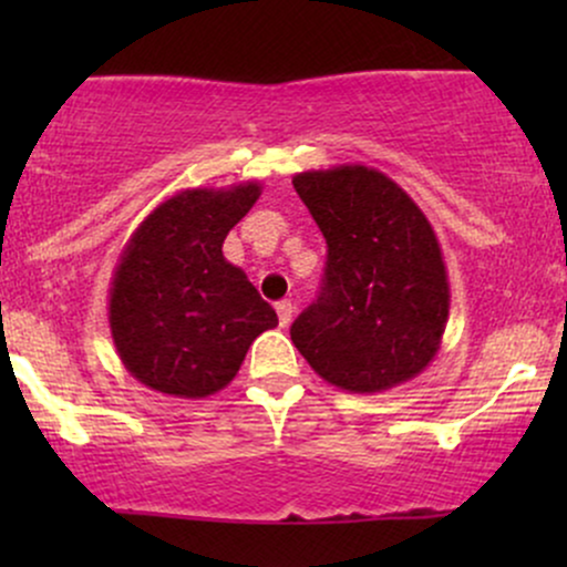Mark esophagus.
Segmentation results:
<instances>
[{"label":"esophagus","mask_w":567,"mask_h":567,"mask_svg":"<svg viewBox=\"0 0 567 567\" xmlns=\"http://www.w3.org/2000/svg\"><path fill=\"white\" fill-rule=\"evenodd\" d=\"M292 315H296V306L290 301H279L277 303V317H279V328H288L292 322Z\"/></svg>","instance_id":"obj_1"}]
</instances>
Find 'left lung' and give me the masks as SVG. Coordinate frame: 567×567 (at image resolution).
I'll return each instance as SVG.
<instances>
[{
	"label": "left lung",
	"mask_w": 567,
	"mask_h": 567,
	"mask_svg": "<svg viewBox=\"0 0 567 567\" xmlns=\"http://www.w3.org/2000/svg\"><path fill=\"white\" fill-rule=\"evenodd\" d=\"M328 243L322 288L290 338L315 373L351 394L400 386L440 351L451 309L442 247L421 207L365 165L292 178Z\"/></svg>",
	"instance_id": "obj_1"
}]
</instances>
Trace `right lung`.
Segmentation results:
<instances>
[{"label": "right lung", "mask_w": 567, "mask_h": 567, "mask_svg": "<svg viewBox=\"0 0 567 567\" xmlns=\"http://www.w3.org/2000/svg\"><path fill=\"white\" fill-rule=\"evenodd\" d=\"M261 197V184L186 188L141 220L109 288L122 365L154 392L199 400L229 386L247 349L277 328V311L224 239Z\"/></svg>", "instance_id": "add662e5"}]
</instances>
